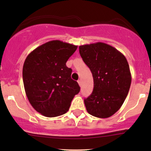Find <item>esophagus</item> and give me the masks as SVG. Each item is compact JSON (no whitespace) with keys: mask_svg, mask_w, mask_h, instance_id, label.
Masks as SVG:
<instances>
[{"mask_svg":"<svg viewBox=\"0 0 151 151\" xmlns=\"http://www.w3.org/2000/svg\"><path fill=\"white\" fill-rule=\"evenodd\" d=\"M77 82H78V84H79V85L81 86V80H78Z\"/></svg>","mask_w":151,"mask_h":151,"instance_id":"1","label":"esophagus"}]
</instances>
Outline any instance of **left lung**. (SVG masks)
<instances>
[{"label":"left lung","instance_id":"left-lung-1","mask_svg":"<svg viewBox=\"0 0 151 151\" xmlns=\"http://www.w3.org/2000/svg\"><path fill=\"white\" fill-rule=\"evenodd\" d=\"M79 49L93 79L92 93L84 99L86 111L101 119L111 116L121 108L131 86L127 60L119 50L104 42L84 45Z\"/></svg>","mask_w":151,"mask_h":151}]
</instances>
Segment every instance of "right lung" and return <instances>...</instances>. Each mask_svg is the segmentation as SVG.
I'll list each match as a JSON object with an SVG mask.
<instances>
[{"label": "right lung", "instance_id": "1", "mask_svg": "<svg viewBox=\"0 0 151 151\" xmlns=\"http://www.w3.org/2000/svg\"><path fill=\"white\" fill-rule=\"evenodd\" d=\"M77 46L52 40L27 55L22 68L24 88L32 106L47 117L68 111L71 102L80 91L71 78L72 69L66 66Z\"/></svg>", "mask_w": 151, "mask_h": 151}]
</instances>
